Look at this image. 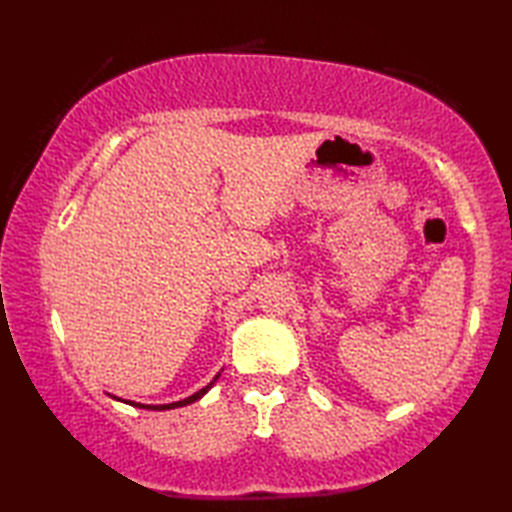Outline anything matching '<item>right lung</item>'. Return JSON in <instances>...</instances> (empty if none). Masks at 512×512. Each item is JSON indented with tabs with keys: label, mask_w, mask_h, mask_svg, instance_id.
<instances>
[{
	"label": "right lung",
	"mask_w": 512,
	"mask_h": 512,
	"mask_svg": "<svg viewBox=\"0 0 512 512\" xmlns=\"http://www.w3.org/2000/svg\"><path fill=\"white\" fill-rule=\"evenodd\" d=\"M217 380V376L213 378V383ZM213 383H209L206 385L204 389H200V391H195L193 396H189V398H184V400H178V402H171V405H140V402H129V405H134V407H143V409H156V411H162V409H176V407H184V405H191V402H195L198 398H202L206 391H209L211 387H213ZM112 398H116V396H112ZM116 400H121V398H116ZM127 402V400H125Z\"/></svg>",
	"instance_id": "1"
}]
</instances>
